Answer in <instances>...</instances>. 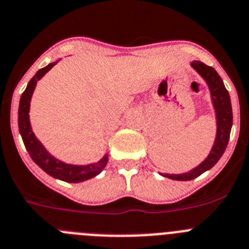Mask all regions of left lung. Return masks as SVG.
<instances>
[{
  "label": "left lung",
  "instance_id": "8db88e82",
  "mask_svg": "<svg viewBox=\"0 0 249 249\" xmlns=\"http://www.w3.org/2000/svg\"><path fill=\"white\" fill-rule=\"evenodd\" d=\"M192 67L202 75L203 79L207 82L208 87H210V90H211L212 102H213L217 115V136L210 155L196 169L182 175H163L165 178L178 181L194 180V178H198L201 174H203V172L216 165V162L221 159L226 147H227L228 140H230L231 127H232V122H233L230 94H228V90L226 89L218 73L212 67L202 63L200 60L192 62Z\"/></svg>",
  "mask_w": 249,
  "mask_h": 249
}]
</instances>
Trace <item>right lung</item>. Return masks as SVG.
I'll list each match as a JSON object with an SVG mask.
<instances>
[{
    "label": "right lung",
    "instance_id": "right-lung-1",
    "mask_svg": "<svg viewBox=\"0 0 249 249\" xmlns=\"http://www.w3.org/2000/svg\"><path fill=\"white\" fill-rule=\"evenodd\" d=\"M55 64H57V62L49 63L47 67L39 69L36 73L35 77L30 80L26 90L22 93L18 108V129L27 151H28L30 156L32 158V160L43 171L51 175L52 178H59V180L66 181V182H82V181L94 178L99 172H102L103 169L107 166L108 156H104L99 162L87 165V166L67 165V163L60 162L57 159L49 155L48 152L46 151V149L41 145V142L36 139L35 134H33L32 129H31L28 111H30V102L31 98H32L33 90H35L38 80L41 79L49 69H52Z\"/></svg>",
    "mask_w": 249,
    "mask_h": 249
}]
</instances>
